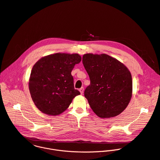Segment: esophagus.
Here are the masks:
<instances>
[{
	"label": "esophagus",
	"mask_w": 160,
	"mask_h": 160,
	"mask_svg": "<svg viewBox=\"0 0 160 160\" xmlns=\"http://www.w3.org/2000/svg\"><path fill=\"white\" fill-rule=\"evenodd\" d=\"M79 91H80V93H81V94H83V91H84V88H83V87L80 88L79 89Z\"/></svg>",
	"instance_id": "34e87169"
}]
</instances>
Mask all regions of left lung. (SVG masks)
Masks as SVG:
<instances>
[{"label": "left lung", "mask_w": 160, "mask_h": 160, "mask_svg": "<svg viewBox=\"0 0 160 160\" xmlns=\"http://www.w3.org/2000/svg\"><path fill=\"white\" fill-rule=\"evenodd\" d=\"M90 84L84 95L94 113L100 118L122 113L132 95V76L121 62L107 54L87 53L82 58Z\"/></svg>", "instance_id": "8db88e82"}]
</instances>
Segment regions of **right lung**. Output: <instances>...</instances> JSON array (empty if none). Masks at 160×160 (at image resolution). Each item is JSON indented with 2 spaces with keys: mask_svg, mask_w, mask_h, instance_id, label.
I'll use <instances>...</instances> for the list:
<instances>
[{
  "mask_svg": "<svg viewBox=\"0 0 160 160\" xmlns=\"http://www.w3.org/2000/svg\"><path fill=\"white\" fill-rule=\"evenodd\" d=\"M81 60L78 53L57 52L42 57L34 65L29 89L32 101L41 112L49 116L60 115L80 94L74 88L71 72Z\"/></svg>",
  "mask_w": 160,
  "mask_h": 160,
  "instance_id": "obj_1",
  "label": "right lung"
}]
</instances>
